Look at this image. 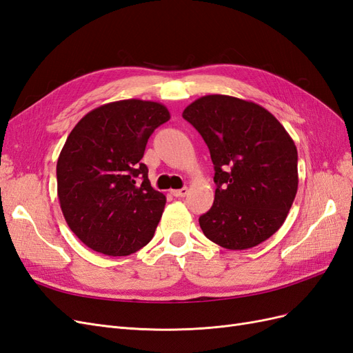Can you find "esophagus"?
Wrapping results in <instances>:
<instances>
[{"label": "esophagus", "mask_w": 353, "mask_h": 353, "mask_svg": "<svg viewBox=\"0 0 353 353\" xmlns=\"http://www.w3.org/2000/svg\"><path fill=\"white\" fill-rule=\"evenodd\" d=\"M170 194L175 196V197H185L188 194V188H179V190H170Z\"/></svg>", "instance_id": "obj_1"}]
</instances>
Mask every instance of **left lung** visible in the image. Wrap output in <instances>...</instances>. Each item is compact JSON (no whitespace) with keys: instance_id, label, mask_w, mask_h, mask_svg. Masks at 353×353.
Returning a JSON list of instances; mask_svg holds the SVG:
<instances>
[{"instance_id":"1","label":"left lung","mask_w":353,"mask_h":353,"mask_svg":"<svg viewBox=\"0 0 353 353\" xmlns=\"http://www.w3.org/2000/svg\"><path fill=\"white\" fill-rule=\"evenodd\" d=\"M183 117L208 144L215 168V200L199 218L205 236L223 249L244 250L280 230L299 184L297 148L262 105L212 94Z\"/></svg>"}]
</instances>
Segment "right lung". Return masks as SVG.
<instances>
[{
  "label": "right lung",
  "instance_id": "1",
  "mask_svg": "<svg viewBox=\"0 0 353 353\" xmlns=\"http://www.w3.org/2000/svg\"><path fill=\"white\" fill-rule=\"evenodd\" d=\"M169 119L166 105L130 99L91 110L69 134L57 160V196L69 228L90 249L126 256L153 239L166 197L141 159Z\"/></svg>",
  "mask_w": 353,
  "mask_h": 353
}]
</instances>
